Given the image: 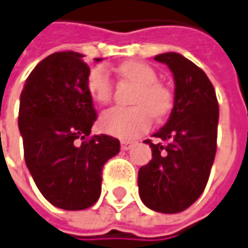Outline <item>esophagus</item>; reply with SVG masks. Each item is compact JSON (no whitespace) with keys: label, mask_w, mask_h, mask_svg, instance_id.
Listing matches in <instances>:
<instances>
[{"label":"esophagus","mask_w":248,"mask_h":248,"mask_svg":"<svg viewBox=\"0 0 248 248\" xmlns=\"http://www.w3.org/2000/svg\"><path fill=\"white\" fill-rule=\"evenodd\" d=\"M132 145H134V142L123 140V142H121V149H123V150H129V149L132 148Z\"/></svg>","instance_id":"34e87169"}]
</instances>
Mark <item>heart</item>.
I'll return each mask as SVG.
<instances>
[{"mask_svg": "<svg viewBox=\"0 0 248 248\" xmlns=\"http://www.w3.org/2000/svg\"><path fill=\"white\" fill-rule=\"evenodd\" d=\"M119 72L127 81L138 87L132 98V103L138 106L106 110L100 116L99 127L106 134L117 138H137L150 127L152 116L160 119L171 110L172 95L164 85L158 84L157 73L146 63L137 61L123 63ZM87 88L95 102L100 105L109 103L113 95V85L103 66H96L91 70L87 77Z\"/></svg>", "mask_w": 248, "mask_h": 248, "instance_id": "heart-1", "label": "heart"}]
</instances>
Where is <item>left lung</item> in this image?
I'll return each instance as SVG.
<instances>
[{"label":"left lung","instance_id":"obj_1","mask_svg":"<svg viewBox=\"0 0 248 248\" xmlns=\"http://www.w3.org/2000/svg\"><path fill=\"white\" fill-rule=\"evenodd\" d=\"M155 61L174 76V108L167 123L153 134L166 143H153L152 160L140 167V200L153 211L175 214L203 193L217 152L219 108L205 73L181 53L167 52Z\"/></svg>","mask_w":248,"mask_h":248}]
</instances>
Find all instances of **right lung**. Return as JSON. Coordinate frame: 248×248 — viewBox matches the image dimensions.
<instances>
[{"instance_id":"obj_1","label":"right lung","mask_w":248,"mask_h":248,"mask_svg":"<svg viewBox=\"0 0 248 248\" xmlns=\"http://www.w3.org/2000/svg\"><path fill=\"white\" fill-rule=\"evenodd\" d=\"M82 58L73 51L46 56L27 77L19 106L26 166L44 197L70 211L96 203L102 168L120 152V140L113 137L88 139L96 111L87 88L90 67Z\"/></svg>"}]
</instances>
